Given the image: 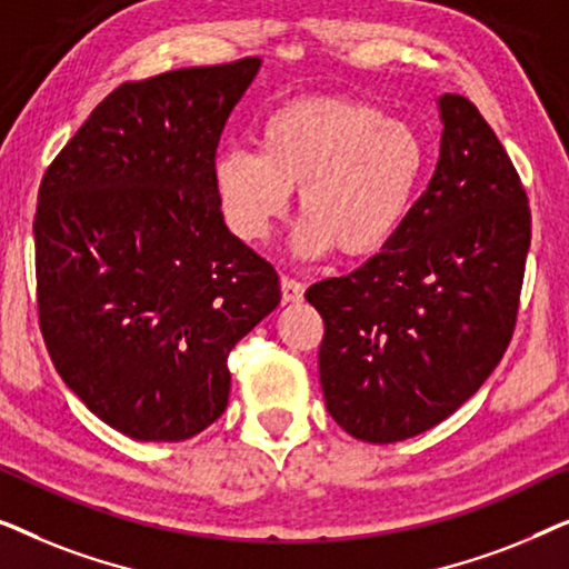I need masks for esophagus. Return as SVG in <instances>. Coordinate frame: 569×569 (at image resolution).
Masks as SVG:
<instances>
[{"label":"esophagus","instance_id":"esophagus-1","mask_svg":"<svg viewBox=\"0 0 569 569\" xmlns=\"http://www.w3.org/2000/svg\"><path fill=\"white\" fill-rule=\"evenodd\" d=\"M306 298V284L292 277H282V300L284 302H300Z\"/></svg>","mask_w":569,"mask_h":569}]
</instances>
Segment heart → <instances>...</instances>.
<instances>
[{
    "instance_id": "b5f03b06",
    "label": "heart",
    "mask_w": 569,
    "mask_h": 569,
    "mask_svg": "<svg viewBox=\"0 0 569 569\" xmlns=\"http://www.w3.org/2000/svg\"><path fill=\"white\" fill-rule=\"evenodd\" d=\"M427 144L407 121L376 106L318 98L279 108L261 127V152L230 147L214 160L222 220L261 243L300 189L292 248L318 259L333 248L370 256L401 230L427 173Z\"/></svg>"
}]
</instances>
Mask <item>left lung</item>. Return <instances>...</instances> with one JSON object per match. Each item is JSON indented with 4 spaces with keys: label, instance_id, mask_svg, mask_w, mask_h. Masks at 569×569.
<instances>
[{
    "label": "left lung",
    "instance_id": "1",
    "mask_svg": "<svg viewBox=\"0 0 569 569\" xmlns=\"http://www.w3.org/2000/svg\"><path fill=\"white\" fill-rule=\"evenodd\" d=\"M440 160L383 251L310 284L323 318L326 409L362 442L440 425L492 376L512 339L531 246L518 170L479 108L440 98Z\"/></svg>",
    "mask_w": 569,
    "mask_h": 569
}]
</instances>
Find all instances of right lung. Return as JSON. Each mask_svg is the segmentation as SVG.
Returning <instances> with one entry per match:
<instances>
[{"label": "right lung", "mask_w": 569, "mask_h": 569, "mask_svg": "<svg viewBox=\"0 0 569 569\" xmlns=\"http://www.w3.org/2000/svg\"><path fill=\"white\" fill-rule=\"evenodd\" d=\"M261 59L123 82L46 170L38 323L61 380L134 440L178 442L228 407L230 349L279 306L274 267L214 193L222 129Z\"/></svg>", "instance_id": "add662e5"}]
</instances>
